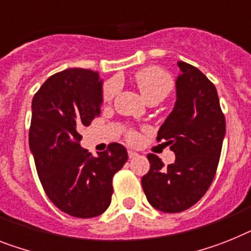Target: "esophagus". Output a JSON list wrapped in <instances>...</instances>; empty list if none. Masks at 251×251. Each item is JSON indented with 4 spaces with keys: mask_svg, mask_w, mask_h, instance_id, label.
Segmentation results:
<instances>
[{
    "mask_svg": "<svg viewBox=\"0 0 251 251\" xmlns=\"http://www.w3.org/2000/svg\"><path fill=\"white\" fill-rule=\"evenodd\" d=\"M128 156H129L130 159L134 158V156H137V152H134V151L132 150H128Z\"/></svg>",
    "mask_w": 251,
    "mask_h": 251,
    "instance_id": "esophagus-1",
    "label": "esophagus"
}]
</instances>
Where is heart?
Returning <instances> with one entry per match:
<instances>
[{"mask_svg": "<svg viewBox=\"0 0 251 251\" xmlns=\"http://www.w3.org/2000/svg\"><path fill=\"white\" fill-rule=\"evenodd\" d=\"M134 82L146 101L156 99V97L164 99L173 87V80H172L171 75L156 66H149V68L138 70L134 75ZM118 91H119V82L117 79L107 82L103 87V101L110 102L114 97L117 96ZM129 138L134 141L137 138V134L134 132H130Z\"/></svg>", "mask_w": 251, "mask_h": 251, "instance_id": "heart-1", "label": "heart"}]
</instances>
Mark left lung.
<instances>
[{"label": "left lung", "instance_id": "left-lung-1", "mask_svg": "<svg viewBox=\"0 0 251 251\" xmlns=\"http://www.w3.org/2000/svg\"><path fill=\"white\" fill-rule=\"evenodd\" d=\"M178 66L175 107L158 132L176 160L165 168L156 155L149 154L150 171L141 179L148 201L164 213L183 212L205 195L226 134L214 84L195 66L183 61Z\"/></svg>", "mask_w": 251, "mask_h": 251}]
</instances>
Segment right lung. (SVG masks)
<instances>
[{
  "mask_svg": "<svg viewBox=\"0 0 251 251\" xmlns=\"http://www.w3.org/2000/svg\"><path fill=\"white\" fill-rule=\"evenodd\" d=\"M97 72L70 68L53 74L32 101L29 149L49 199L76 218L102 214L111 202L113 177L128 159L121 144L92 156L80 146V128L90 126L102 105Z\"/></svg>",
  "mask_w": 251,
  "mask_h": 251,
  "instance_id": "add662e5",
  "label": "right lung"
}]
</instances>
